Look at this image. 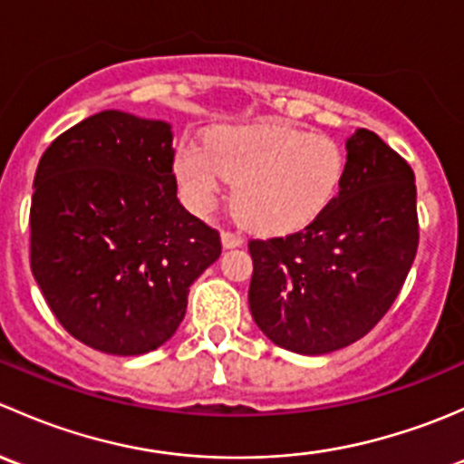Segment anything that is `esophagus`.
I'll return each instance as SVG.
<instances>
[{
    "label": "esophagus",
    "instance_id": "esophagus-1",
    "mask_svg": "<svg viewBox=\"0 0 464 464\" xmlns=\"http://www.w3.org/2000/svg\"><path fill=\"white\" fill-rule=\"evenodd\" d=\"M242 242H245V237H242L240 233H233V231H224L222 233V245L227 246V249H233V246H240Z\"/></svg>",
    "mask_w": 464,
    "mask_h": 464
}]
</instances>
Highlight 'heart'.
Wrapping results in <instances>:
<instances>
[{"label": "heart", "instance_id": "heart-1", "mask_svg": "<svg viewBox=\"0 0 464 464\" xmlns=\"http://www.w3.org/2000/svg\"><path fill=\"white\" fill-rule=\"evenodd\" d=\"M345 152L327 134L294 125H242L215 132L208 145H181L175 175L186 204L206 213L228 186H236V210L262 233L305 228L339 195Z\"/></svg>", "mask_w": 464, "mask_h": 464}]
</instances>
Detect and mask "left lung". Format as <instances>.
<instances>
[{
    "instance_id": "1",
    "label": "left lung",
    "mask_w": 464,
    "mask_h": 464,
    "mask_svg": "<svg viewBox=\"0 0 464 464\" xmlns=\"http://www.w3.org/2000/svg\"><path fill=\"white\" fill-rule=\"evenodd\" d=\"M339 195L303 231L251 240L249 307L285 350L325 354L391 310L418 254V190L406 159L371 130L345 143Z\"/></svg>"
}]
</instances>
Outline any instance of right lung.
I'll use <instances>...</instances> for the list:
<instances>
[{"label":"right lung","instance_id":"right-lung-1","mask_svg":"<svg viewBox=\"0 0 464 464\" xmlns=\"http://www.w3.org/2000/svg\"><path fill=\"white\" fill-rule=\"evenodd\" d=\"M166 121L105 110L60 134L37 163L31 271L60 325L132 357L166 343L188 287L222 254L219 233L177 199Z\"/></svg>","mask_w":464,"mask_h":464}]
</instances>
